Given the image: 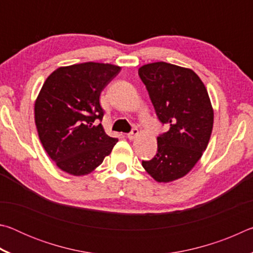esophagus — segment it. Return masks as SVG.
Here are the masks:
<instances>
[{
  "label": "esophagus",
  "mask_w": 253,
  "mask_h": 253,
  "mask_svg": "<svg viewBox=\"0 0 253 253\" xmlns=\"http://www.w3.org/2000/svg\"><path fill=\"white\" fill-rule=\"evenodd\" d=\"M138 135V129H137L136 127H134L132 128V129L130 130V132H128L127 134V137H128V139H130V140H132L135 138V137Z\"/></svg>",
  "instance_id": "obj_1"
}]
</instances>
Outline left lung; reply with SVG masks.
<instances>
[{
  "label": "left lung",
  "mask_w": 253,
  "mask_h": 253,
  "mask_svg": "<svg viewBox=\"0 0 253 253\" xmlns=\"http://www.w3.org/2000/svg\"><path fill=\"white\" fill-rule=\"evenodd\" d=\"M158 121L169 128L157 137V153L143 168L157 182L183 177L207 149L213 109L202 80L193 70L166 62L139 68Z\"/></svg>",
  "instance_id": "left-lung-1"
}]
</instances>
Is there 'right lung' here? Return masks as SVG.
<instances>
[{
    "label": "right lung",
    "mask_w": 253,
    "mask_h": 253,
    "mask_svg": "<svg viewBox=\"0 0 253 253\" xmlns=\"http://www.w3.org/2000/svg\"><path fill=\"white\" fill-rule=\"evenodd\" d=\"M121 67L84 62L58 68L37 98L34 106L39 138L60 169L76 176L92 172L118 142L108 136L101 122V91Z\"/></svg>",
    "instance_id": "add662e5"
}]
</instances>
